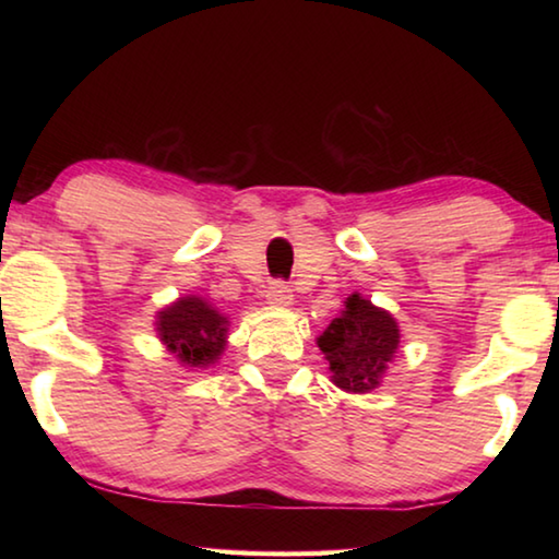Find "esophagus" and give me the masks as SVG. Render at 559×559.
Segmentation results:
<instances>
[{
  "label": "esophagus",
  "mask_w": 559,
  "mask_h": 559,
  "mask_svg": "<svg viewBox=\"0 0 559 559\" xmlns=\"http://www.w3.org/2000/svg\"><path fill=\"white\" fill-rule=\"evenodd\" d=\"M266 300L273 308H290L296 298H293V290L286 286V283H273V286L266 290Z\"/></svg>",
  "instance_id": "obj_1"
}]
</instances>
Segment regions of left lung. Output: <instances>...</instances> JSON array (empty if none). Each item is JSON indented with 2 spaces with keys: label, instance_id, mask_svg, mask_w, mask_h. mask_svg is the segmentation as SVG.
Here are the masks:
<instances>
[{
  "label": "left lung",
  "instance_id": "1",
  "mask_svg": "<svg viewBox=\"0 0 559 559\" xmlns=\"http://www.w3.org/2000/svg\"><path fill=\"white\" fill-rule=\"evenodd\" d=\"M316 343L328 359L330 382L349 394H370L394 362L402 330L390 310L353 293Z\"/></svg>",
  "mask_w": 559,
  "mask_h": 559
}]
</instances>
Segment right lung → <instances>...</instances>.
Masks as SVG:
<instances>
[{"label": "right lung", "instance_id": "obj_1", "mask_svg": "<svg viewBox=\"0 0 559 559\" xmlns=\"http://www.w3.org/2000/svg\"><path fill=\"white\" fill-rule=\"evenodd\" d=\"M229 316H224L210 298L182 296L155 316L159 343L185 370H206L216 365L229 340Z\"/></svg>", "mask_w": 559, "mask_h": 559}]
</instances>
